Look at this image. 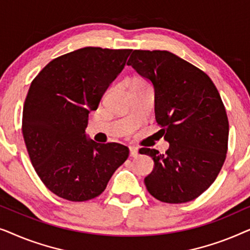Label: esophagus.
I'll return each instance as SVG.
<instances>
[{
  "label": "esophagus",
  "mask_w": 250,
  "mask_h": 250,
  "mask_svg": "<svg viewBox=\"0 0 250 250\" xmlns=\"http://www.w3.org/2000/svg\"><path fill=\"white\" fill-rule=\"evenodd\" d=\"M129 155L133 158H135V157L139 156V150L138 148H135V146H129Z\"/></svg>",
  "instance_id": "obj_1"
}]
</instances>
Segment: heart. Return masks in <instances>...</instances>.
Masks as SVG:
<instances>
[{"instance_id":"heart-1","label":"heart","mask_w":250,"mask_h":250,"mask_svg":"<svg viewBox=\"0 0 250 250\" xmlns=\"http://www.w3.org/2000/svg\"><path fill=\"white\" fill-rule=\"evenodd\" d=\"M134 82H143V81H140V80H136V81H134Z\"/></svg>"}]
</instances>
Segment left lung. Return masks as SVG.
<instances>
[{
	"label": "left lung",
	"instance_id": "left-lung-1",
	"mask_svg": "<svg viewBox=\"0 0 250 250\" xmlns=\"http://www.w3.org/2000/svg\"><path fill=\"white\" fill-rule=\"evenodd\" d=\"M127 66L153 85L156 121L169 143L165 153L140 149L155 163L146 190L163 203L196 199L216 179L228 152L229 121L216 86L168 51L134 50Z\"/></svg>",
	"mask_w": 250,
	"mask_h": 250
}]
</instances>
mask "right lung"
Returning <instances> with one entry per match:
<instances>
[{
  "label": "right lung",
  "mask_w": 250,
  "mask_h": 250,
  "mask_svg": "<svg viewBox=\"0 0 250 250\" xmlns=\"http://www.w3.org/2000/svg\"><path fill=\"white\" fill-rule=\"evenodd\" d=\"M132 50L83 47L46 64L30 84L22 134L30 162L51 192L69 201L104 192L129 150L87 139L88 114L124 69Z\"/></svg>",
  "instance_id": "1"
}]
</instances>
